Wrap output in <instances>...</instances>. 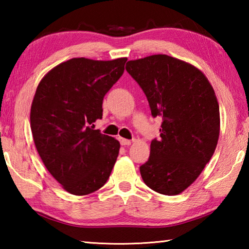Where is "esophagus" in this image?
<instances>
[{"mask_svg": "<svg viewBox=\"0 0 249 249\" xmlns=\"http://www.w3.org/2000/svg\"><path fill=\"white\" fill-rule=\"evenodd\" d=\"M120 142H121L122 146H128V145L132 144V141L125 140V138H120Z\"/></svg>", "mask_w": 249, "mask_h": 249, "instance_id": "obj_1", "label": "esophagus"}]
</instances>
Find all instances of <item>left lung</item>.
Listing matches in <instances>:
<instances>
[{"mask_svg": "<svg viewBox=\"0 0 249 249\" xmlns=\"http://www.w3.org/2000/svg\"><path fill=\"white\" fill-rule=\"evenodd\" d=\"M126 71L144 91L151 115L162 119L142 178L151 190L177 196L191 185L215 151L220 107L212 86L195 66L167 54L129 60Z\"/></svg>", "mask_w": 249, "mask_h": 249, "instance_id": "obj_1", "label": "left lung"}]
</instances>
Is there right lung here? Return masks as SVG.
<instances>
[{
	"instance_id": "obj_1",
	"label": "right lung",
	"mask_w": 249,
	"mask_h": 249,
	"mask_svg": "<svg viewBox=\"0 0 249 249\" xmlns=\"http://www.w3.org/2000/svg\"><path fill=\"white\" fill-rule=\"evenodd\" d=\"M126 60L72 58L37 87L31 107L34 142L50 175L71 195L99 190L115 165L119 141L93 129V123L102 119L104 95L122 77Z\"/></svg>"
}]
</instances>
